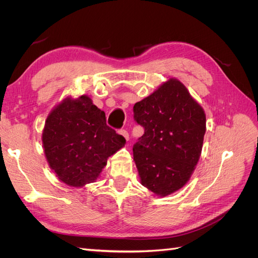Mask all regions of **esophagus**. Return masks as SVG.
<instances>
[{
    "mask_svg": "<svg viewBox=\"0 0 258 258\" xmlns=\"http://www.w3.org/2000/svg\"><path fill=\"white\" fill-rule=\"evenodd\" d=\"M119 135H121L124 139H126V141H128V140H129V134H128L127 130H120Z\"/></svg>",
    "mask_w": 258,
    "mask_h": 258,
    "instance_id": "esophagus-1",
    "label": "esophagus"
}]
</instances>
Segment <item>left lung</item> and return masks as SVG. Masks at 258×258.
Masks as SVG:
<instances>
[{
  "instance_id": "left-lung-1",
  "label": "left lung",
  "mask_w": 258,
  "mask_h": 258,
  "mask_svg": "<svg viewBox=\"0 0 258 258\" xmlns=\"http://www.w3.org/2000/svg\"><path fill=\"white\" fill-rule=\"evenodd\" d=\"M144 135L134 146L141 184L160 197L189 181L201 155L206 114L178 80L169 79L134 106Z\"/></svg>"
}]
</instances>
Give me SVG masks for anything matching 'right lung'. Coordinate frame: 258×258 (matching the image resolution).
<instances>
[{"instance_id": "right-lung-1", "label": "right lung", "mask_w": 258, "mask_h": 258, "mask_svg": "<svg viewBox=\"0 0 258 258\" xmlns=\"http://www.w3.org/2000/svg\"><path fill=\"white\" fill-rule=\"evenodd\" d=\"M46 159L64 184L83 187L95 182L107 158L126 140L106 124L105 113L88 96L67 97L52 108L42 134Z\"/></svg>"}]
</instances>
